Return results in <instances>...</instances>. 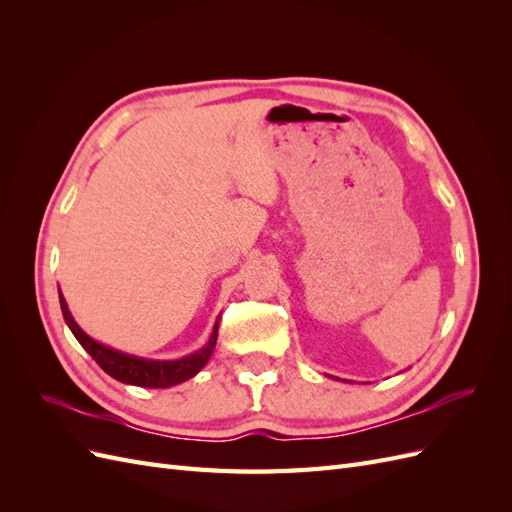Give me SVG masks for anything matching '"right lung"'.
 Masks as SVG:
<instances>
[{
	"label": "right lung",
	"mask_w": 512,
	"mask_h": 512,
	"mask_svg": "<svg viewBox=\"0 0 512 512\" xmlns=\"http://www.w3.org/2000/svg\"><path fill=\"white\" fill-rule=\"evenodd\" d=\"M59 305H61V314H64V320L74 333V337L79 339V344L89 352L91 359H94L108 376H113L119 382L126 384H136V386H147V389H166V386L179 384L183 380H188L196 376L200 369H203L209 361V356L215 348V342H218V327L220 324L215 322L213 333L209 337V342L205 348H200L198 352L185 356V359L179 361H145V359H136V356L117 352L113 348H106L98 342H94L89 335L81 331L79 324L74 322L72 314L68 312L66 299L61 297L59 292Z\"/></svg>",
	"instance_id": "right-lung-1"
}]
</instances>
